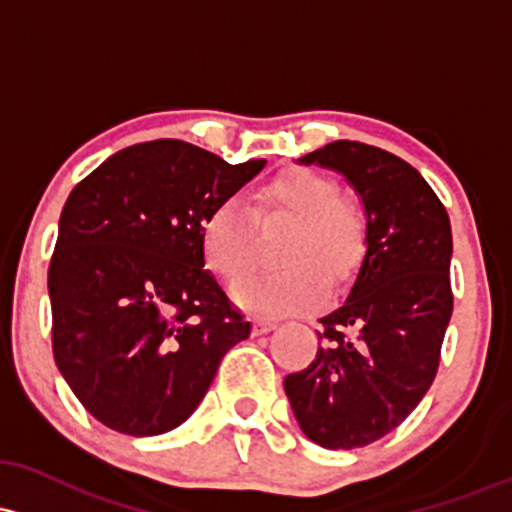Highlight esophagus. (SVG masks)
Listing matches in <instances>:
<instances>
[{
	"label": "esophagus",
	"mask_w": 512,
	"mask_h": 512,
	"mask_svg": "<svg viewBox=\"0 0 512 512\" xmlns=\"http://www.w3.org/2000/svg\"><path fill=\"white\" fill-rule=\"evenodd\" d=\"M274 325H277V320H274V318H262V316H257L255 320H252V333H255V335L269 333V330H272Z\"/></svg>",
	"instance_id": "1"
}]
</instances>
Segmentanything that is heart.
Returning a JSON list of instances; mask_svg holds the SVG:
<instances>
[{"mask_svg":"<svg viewBox=\"0 0 512 512\" xmlns=\"http://www.w3.org/2000/svg\"><path fill=\"white\" fill-rule=\"evenodd\" d=\"M255 216L294 218L286 233L282 269L240 282L235 301L250 311L299 313L318 308L328 296V279L347 284L362 267L369 223L362 206L338 194V184L313 170L272 177L255 194ZM201 252L213 274L226 282L245 277L255 265L252 218L238 199H226L201 223Z\"/></svg>","mask_w":512,"mask_h":512,"instance_id":"b5f03b06","label":"heart"}]
</instances>
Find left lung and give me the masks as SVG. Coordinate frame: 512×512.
<instances>
[{"label": "left lung", "mask_w": 512, "mask_h": 512, "mask_svg": "<svg viewBox=\"0 0 512 512\" xmlns=\"http://www.w3.org/2000/svg\"><path fill=\"white\" fill-rule=\"evenodd\" d=\"M345 174L362 196L369 247L340 308L318 323L316 359L284 391L308 440L372 445L403 423L435 381L452 318V228L415 167L374 145L335 140L303 155Z\"/></svg>", "instance_id": "obj_1"}]
</instances>
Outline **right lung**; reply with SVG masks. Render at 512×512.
Segmentation results:
<instances>
[{"label": "right lung", "instance_id": "1", "mask_svg": "<svg viewBox=\"0 0 512 512\" xmlns=\"http://www.w3.org/2000/svg\"><path fill=\"white\" fill-rule=\"evenodd\" d=\"M265 165L162 138L111 155L67 196L48 267L53 357L106 428L182 425L250 335L204 269L201 223Z\"/></svg>", "mask_w": 512, "mask_h": 512}]
</instances>
